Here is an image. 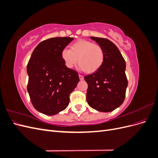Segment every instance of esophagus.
Here are the masks:
<instances>
[{"instance_id":"esophagus-1","label":"esophagus","mask_w":158,"mask_h":158,"mask_svg":"<svg viewBox=\"0 0 158 158\" xmlns=\"http://www.w3.org/2000/svg\"><path fill=\"white\" fill-rule=\"evenodd\" d=\"M79 78L80 80H84V76L82 75H79Z\"/></svg>"}]
</instances>
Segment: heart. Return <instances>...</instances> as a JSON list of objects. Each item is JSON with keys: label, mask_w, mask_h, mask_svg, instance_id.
Returning <instances> with one entry per match:
<instances>
[{"label": "heart", "mask_w": 158, "mask_h": 158, "mask_svg": "<svg viewBox=\"0 0 158 158\" xmlns=\"http://www.w3.org/2000/svg\"><path fill=\"white\" fill-rule=\"evenodd\" d=\"M62 59L67 68H73L78 63L81 69L91 74L102 67L105 54L100 45L90 41L80 40L70 45V50L65 49L62 51Z\"/></svg>", "instance_id": "heart-1"}]
</instances>
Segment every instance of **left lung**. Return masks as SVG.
I'll use <instances>...</instances> for the list:
<instances>
[{"instance_id":"8db88e82","label":"left lung","mask_w":158,"mask_h":158,"mask_svg":"<svg viewBox=\"0 0 158 158\" xmlns=\"http://www.w3.org/2000/svg\"><path fill=\"white\" fill-rule=\"evenodd\" d=\"M102 47L105 59L102 67L84 76L88 85L86 100L100 112H111L121 106L128 85L126 63L117 47L109 40L90 37Z\"/></svg>"}]
</instances>
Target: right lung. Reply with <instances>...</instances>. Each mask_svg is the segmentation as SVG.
Instances as JSON below:
<instances>
[{
	"label": "right lung",
	"mask_w": 158,
	"mask_h": 158,
	"mask_svg": "<svg viewBox=\"0 0 158 158\" xmlns=\"http://www.w3.org/2000/svg\"><path fill=\"white\" fill-rule=\"evenodd\" d=\"M73 40L58 37L42 41L28 62V94L34 108L47 115L68 107L69 95L80 81L77 72L66 67L62 59V51Z\"/></svg>",
	"instance_id": "add662e5"
}]
</instances>
